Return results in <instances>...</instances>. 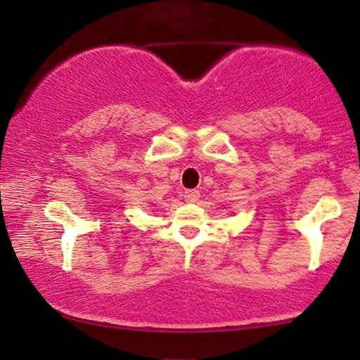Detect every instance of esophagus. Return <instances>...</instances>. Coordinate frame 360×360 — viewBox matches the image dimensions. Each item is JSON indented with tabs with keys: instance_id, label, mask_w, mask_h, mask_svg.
<instances>
[{
	"instance_id": "34e87169",
	"label": "esophagus",
	"mask_w": 360,
	"mask_h": 360,
	"mask_svg": "<svg viewBox=\"0 0 360 360\" xmlns=\"http://www.w3.org/2000/svg\"><path fill=\"white\" fill-rule=\"evenodd\" d=\"M199 197H200V192L197 189L184 191V200L186 202H191V204H194V202L199 200Z\"/></svg>"
}]
</instances>
